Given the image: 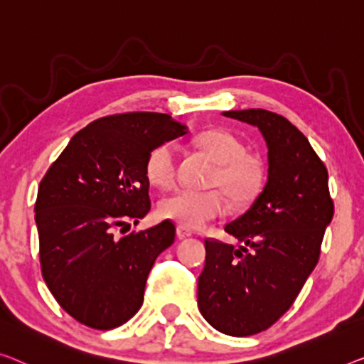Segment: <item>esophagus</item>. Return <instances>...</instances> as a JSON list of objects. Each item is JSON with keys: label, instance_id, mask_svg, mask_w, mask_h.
Wrapping results in <instances>:
<instances>
[{"label": "esophagus", "instance_id": "obj_1", "mask_svg": "<svg viewBox=\"0 0 364 364\" xmlns=\"http://www.w3.org/2000/svg\"><path fill=\"white\" fill-rule=\"evenodd\" d=\"M176 235H178V238H188V237L193 235V232L189 230V229H186V227L178 225L176 227Z\"/></svg>", "mask_w": 364, "mask_h": 364}]
</instances>
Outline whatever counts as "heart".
I'll return each instance as SVG.
<instances>
[{
	"instance_id": "heart-1",
	"label": "heart",
	"mask_w": 364,
	"mask_h": 364,
	"mask_svg": "<svg viewBox=\"0 0 364 364\" xmlns=\"http://www.w3.org/2000/svg\"><path fill=\"white\" fill-rule=\"evenodd\" d=\"M198 149L215 161L209 186H217L235 204H248L258 196L264 183V166L257 154L247 151L245 144L235 134L213 129L196 137ZM178 150L173 142H164L150 150L145 160V176L156 188H170L176 180ZM227 203L219 189L193 191L176 189L159 204L164 219L186 229H199L209 220L224 215Z\"/></svg>"
}]
</instances>
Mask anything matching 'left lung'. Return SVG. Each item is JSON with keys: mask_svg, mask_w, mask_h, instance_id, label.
Listing matches in <instances>:
<instances>
[{"mask_svg": "<svg viewBox=\"0 0 364 364\" xmlns=\"http://www.w3.org/2000/svg\"><path fill=\"white\" fill-rule=\"evenodd\" d=\"M257 126L268 145V181L225 225L243 245L208 238L198 306L214 328L248 337L269 328L299 294L333 217L328 171L299 129L267 109L222 112Z\"/></svg>", "mask_w": 364, "mask_h": 364, "instance_id": "1", "label": "left lung"}]
</instances>
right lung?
<instances>
[{"label":"right lung","instance_id":"add662e5","mask_svg":"<svg viewBox=\"0 0 364 364\" xmlns=\"http://www.w3.org/2000/svg\"><path fill=\"white\" fill-rule=\"evenodd\" d=\"M184 134L168 114H112L75 134L42 178L34 210L43 281L86 327L116 328L142 306L149 273L175 240V224L164 220L122 238L114 229L149 213L147 155Z\"/></svg>","mask_w":364,"mask_h":364}]
</instances>
